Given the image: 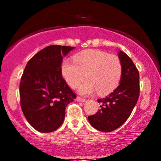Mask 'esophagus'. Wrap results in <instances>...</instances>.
Here are the masks:
<instances>
[{
  "label": "esophagus",
  "mask_w": 161,
  "mask_h": 161,
  "mask_svg": "<svg viewBox=\"0 0 161 161\" xmlns=\"http://www.w3.org/2000/svg\"><path fill=\"white\" fill-rule=\"evenodd\" d=\"M76 101H79V102H85L86 100L85 98H82V97H76Z\"/></svg>",
  "instance_id": "obj_1"
}]
</instances>
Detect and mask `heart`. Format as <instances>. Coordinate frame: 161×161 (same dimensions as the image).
<instances>
[{"instance_id":"b5f03b06","label":"heart","mask_w":161,"mask_h":161,"mask_svg":"<svg viewBox=\"0 0 161 161\" xmlns=\"http://www.w3.org/2000/svg\"><path fill=\"white\" fill-rule=\"evenodd\" d=\"M60 73L73 88H76L85 78L88 79L79 87L78 91L82 95H90L96 91L99 95H107L119 84L122 65L115 55L100 50H86L76 53L73 60H63Z\"/></svg>"}]
</instances>
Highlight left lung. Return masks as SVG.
Returning <instances> with one entry per match:
<instances>
[{"mask_svg": "<svg viewBox=\"0 0 161 161\" xmlns=\"http://www.w3.org/2000/svg\"><path fill=\"white\" fill-rule=\"evenodd\" d=\"M122 65V75L119 86L108 97L97 99L101 109L88 122L101 132H112L121 126L130 116L137 103L140 93L139 73L126 53H118Z\"/></svg>", "mask_w": 161, "mask_h": 161, "instance_id": "left-lung-1", "label": "left lung"}]
</instances>
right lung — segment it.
<instances>
[{"label": "right lung", "mask_w": 161, "mask_h": 161, "mask_svg": "<svg viewBox=\"0 0 161 161\" xmlns=\"http://www.w3.org/2000/svg\"><path fill=\"white\" fill-rule=\"evenodd\" d=\"M74 47L50 45L27 63L19 84L20 104L25 119L40 132L57 130L65 109L76 95L60 73L63 58Z\"/></svg>", "instance_id": "obj_1"}]
</instances>
